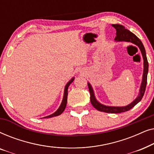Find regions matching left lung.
<instances>
[{
  "instance_id": "1",
  "label": "left lung",
  "mask_w": 154,
  "mask_h": 154,
  "mask_svg": "<svg viewBox=\"0 0 154 154\" xmlns=\"http://www.w3.org/2000/svg\"><path fill=\"white\" fill-rule=\"evenodd\" d=\"M112 26L114 27L116 30V37L115 38L116 42H129L136 45L140 48L141 53H142L143 61H144V69H143V75H142V81L141 83L140 92H139L138 96L134 100L129 104L127 106H106V105L101 104L97 100L94 95V92L92 88V85L88 82V85L89 88V91L90 93V102L92 106L96 109H97L100 111H103L106 113H123L125 111H129L132 107H134L135 105L139 103L142 100L143 96H144L145 90H146V86L147 83V74H148L149 71V64L147 61L146 51L145 48L143 45L142 41L136 36L134 33H132L131 31H130L128 29H126L123 25L121 24H112Z\"/></svg>"
}]
</instances>
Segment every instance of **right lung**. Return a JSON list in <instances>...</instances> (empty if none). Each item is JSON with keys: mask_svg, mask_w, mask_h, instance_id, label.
Listing matches in <instances>:
<instances>
[{"mask_svg": "<svg viewBox=\"0 0 154 154\" xmlns=\"http://www.w3.org/2000/svg\"><path fill=\"white\" fill-rule=\"evenodd\" d=\"M74 77H73L72 79H71L70 81H69L68 83H66V85H65V88H64V97H63V100H62V102L61 103L60 107H59L57 110L55 112L52 113L51 115H49L48 116H45L44 117L43 119H48V118H52V117H54V116H57L62 114L63 113V111H64L65 108H66V103H67V95H68V88H69V86L70 85V84L72 83V82L74 81Z\"/></svg>", "mask_w": 154, "mask_h": 154, "instance_id": "1", "label": "right lung"}]
</instances>
